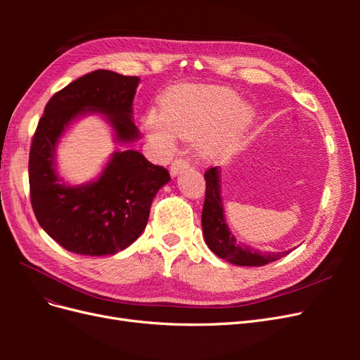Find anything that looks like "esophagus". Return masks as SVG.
<instances>
[{"mask_svg":"<svg viewBox=\"0 0 360 360\" xmlns=\"http://www.w3.org/2000/svg\"><path fill=\"white\" fill-rule=\"evenodd\" d=\"M188 168H189V162L186 159H176V160L171 163L169 172H171L172 177H176V176H179L181 171L188 169Z\"/></svg>","mask_w":360,"mask_h":360,"instance_id":"1","label":"esophagus"}]
</instances>
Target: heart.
Here are the masks:
<instances>
[{"mask_svg":"<svg viewBox=\"0 0 360 360\" xmlns=\"http://www.w3.org/2000/svg\"><path fill=\"white\" fill-rule=\"evenodd\" d=\"M254 120L252 106L225 86H183L165 96L160 112L146 118L147 136L169 148L174 138L197 141L204 158H222L238 144Z\"/></svg>","mask_w":360,"mask_h":360,"instance_id":"obj_1","label":"heart"}]
</instances>
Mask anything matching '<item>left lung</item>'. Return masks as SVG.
I'll return each mask as SVG.
<instances>
[{
    "label": "left lung",
    "mask_w": 360,
    "mask_h": 360,
    "mask_svg": "<svg viewBox=\"0 0 360 360\" xmlns=\"http://www.w3.org/2000/svg\"><path fill=\"white\" fill-rule=\"evenodd\" d=\"M205 179V200L201 214L204 240L213 254L236 266H266L288 255L284 252H261L258 249L238 243L230 231L224 214L221 197V169L209 168L204 174Z\"/></svg>",
    "instance_id": "8db88e82"
}]
</instances>
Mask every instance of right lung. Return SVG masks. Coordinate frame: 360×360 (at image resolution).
Segmentation results:
<instances>
[{"label": "right lung", "mask_w": 360, "mask_h": 360, "mask_svg": "<svg viewBox=\"0 0 360 360\" xmlns=\"http://www.w3.org/2000/svg\"><path fill=\"white\" fill-rule=\"evenodd\" d=\"M138 76L94 70L53 94L32 136L28 177L31 205L40 226L73 254L114 255L146 230L150 207L169 172L136 150L115 151L101 176L68 184L57 174L56 148L76 120L97 114L114 130L117 144L141 134L134 123Z\"/></svg>", "instance_id": "right-lung-1"}]
</instances>
